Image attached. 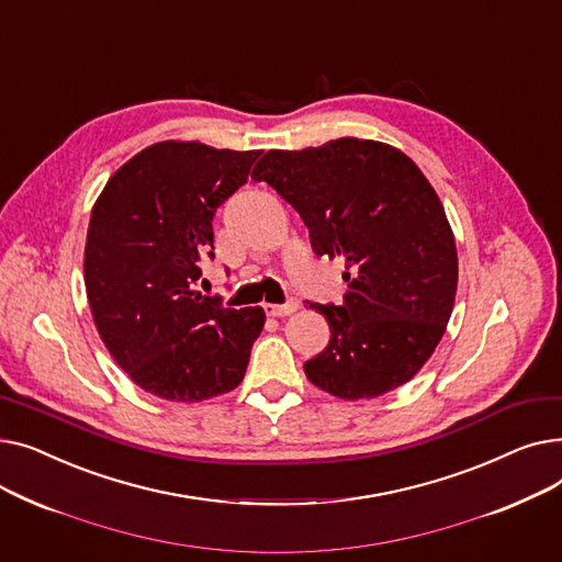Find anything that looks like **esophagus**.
<instances>
[{"instance_id":"obj_1","label":"esophagus","mask_w":562,"mask_h":562,"mask_svg":"<svg viewBox=\"0 0 562 562\" xmlns=\"http://www.w3.org/2000/svg\"><path fill=\"white\" fill-rule=\"evenodd\" d=\"M263 310H266V314H269V316H289V314H293V312L299 310V301L296 299H289L284 305L269 303V305H263Z\"/></svg>"}]
</instances>
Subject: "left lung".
Wrapping results in <instances>:
<instances>
[{
  "mask_svg": "<svg viewBox=\"0 0 562 562\" xmlns=\"http://www.w3.org/2000/svg\"><path fill=\"white\" fill-rule=\"evenodd\" d=\"M250 177L301 214L318 257L346 266L344 303L310 305L330 326L310 382L346 401L401 387L445 335L458 286L453 232L424 172L387 143L346 136L269 150Z\"/></svg>",
  "mask_w": 562,
  "mask_h": 562,
  "instance_id": "1",
  "label": "left lung"
}]
</instances>
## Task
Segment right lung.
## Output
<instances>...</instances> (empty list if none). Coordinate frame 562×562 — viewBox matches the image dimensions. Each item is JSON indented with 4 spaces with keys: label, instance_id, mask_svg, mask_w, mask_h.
Masks as SVG:
<instances>
[{
    "label": "right lung",
    "instance_id": "right-lung-1",
    "mask_svg": "<svg viewBox=\"0 0 562 562\" xmlns=\"http://www.w3.org/2000/svg\"><path fill=\"white\" fill-rule=\"evenodd\" d=\"M261 150L161 140L117 168L100 193L83 250L95 328L136 385L198 403L239 387L263 310L195 291L214 259V214L248 182Z\"/></svg>",
    "mask_w": 562,
    "mask_h": 562
}]
</instances>
